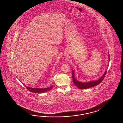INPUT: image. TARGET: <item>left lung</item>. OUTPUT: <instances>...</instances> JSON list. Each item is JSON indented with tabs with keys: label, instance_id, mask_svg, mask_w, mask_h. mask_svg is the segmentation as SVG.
<instances>
[{
	"label": "left lung",
	"instance_id": "obj_1",
	"mask_svg": "<svg viewBox=\"0 0 123 123\" xmlns=\"http://www.w3.org/2000/svg\"><path fill=\"white\" fill-rule=\"evenodd\" d=\"M108 58H109V62L110 58L109 55L108 56ZM106 72H107V69L105 71L104 74L102 75V76L98 80L89 81L87 82H80V81L76 80V78L74 76V71L73 70H72V72H73L72 77H73V83L76 85V86L80 89H87V88L93 87V86H96L98 84H99L103 80V79L104 78L106 74Z\"/></svg>",
	"mask_w": 123,
	"mask_h": 123
}]
</instances>
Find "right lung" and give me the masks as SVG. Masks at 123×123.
<instances>
[{
    "label": "right lung",
    "instance_id": "add662e5",
    "mask_svg": "<svg viewBox=\"0 0 123 123\" xmlns=\"http://www.w3.org/2000/svg\"><path fill=\"white\" fill-rule=\"evenodd\" d=\"M23 84V85H24V86L26 87L27 89H28L30 92H33V93H43L46 92H48L49 91H50V90L52 89L53 87L52 86H51L50 87H48L47 88H32L30 87H28V86H26L25 84H23L22 83H21Z\"/></svg>",
    "mask_w": 123,
    "mask_h": 123
}]
</instances>
